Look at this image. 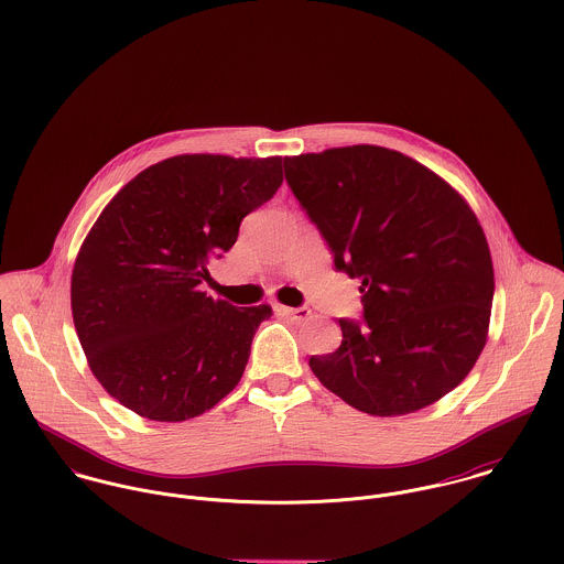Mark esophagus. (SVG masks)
<instances>
[{
  "instance_id": "1",
  "label": "esophagus",
  "mask_w": 564,
  "mask_h": 564,
  "mask_svg": "<svg viewBox=\"0 0 564 564\" xmlns=\"http://www.w3.org/2000/svg\"><path fill=\"white\" fill-rule=\"evenodd\" d=\"M275 313L280 315V317H289V319H293V322H306L313 313H311V308H306V306H300V308H289V306H275Z\"/></svg>"
}]
</instances>
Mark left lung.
<instances>
[{"instance_id":"left-lung-1","label":"left lung","mask_w":564,"mask_h":564,"mask_svg":"<svg viewBox=\"0 0 564 564\" xmlns=\"http://www.w3.org/2000/svg\"><path fill=\"white\" fill-rule=\"evenodd\" d=\"M284 171L336 271L362 293V319H338L340 347L311 358L323 387L378 416L454 391L482 354L495 293L467 202L427 166L376 145L284 159Z\"/></svg>"}]
</instances>
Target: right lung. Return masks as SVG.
<instances>
[{
    "label": "right lung",
    "mask_w": 564,
    "mask_h": 564,
    "mask_svg": "<svg viewBox=\"0 0 564 564\" xmlns=\"http://www.w3.org/2000/svg\"><path fill=\"white\" fill-rule=\"evenodd\" d=\"M280 184V156L186 154L141 171L104 208L76 258L72 313L93 376L117 402L175 423L239 384L271 308H237L199 284Z\"/></svg>",
    "instance_id": "1"
}]
</instances>
